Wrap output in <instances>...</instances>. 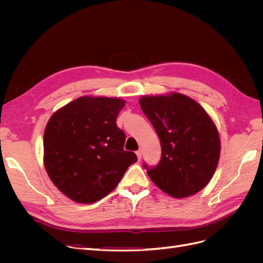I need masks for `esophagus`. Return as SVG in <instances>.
Instances as JSON below:
<instances>
[{
  "mask_svg": "<svg viewBox=\"0 0 263 263\" xmlns=\"http://www.w3.org/2000/svg\"><path fill=\"white\" fill-rule=\"evenodd\" d=\"M136 155H137V158H138V160H140V159H141V150H137L136 151Z\"/></svg>",
  "mask_w": 263,
  "mask_h": 263,
  "instance_id": "1",
  "label": "esophagus"
}]
</instances>
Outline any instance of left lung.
Returning <instances> with one entry per match:
<instances>
[{"mask_svg": "<svg viewBox=\"0 0 263 263\" xmlns=\"http://www.w3.org/2000/svg\"><path fill=\"white\" fill-rule=\"evenodd\" d=\"M155 127L161 159L147 173L168 195L183 198L200 192L212 180L220 155L217 127L208 112L184 94L171 92L139 99Z\"/></svg>", "mask_w": 263, "mask_h": 263, "instance_id": "obj_1", "label": "left lung"}]
</instances>
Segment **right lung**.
Returning <instances> with one entry per match:
<instances>
[{
	"instance_id": "add662e5",
	"label": "right lung",
	"mask_w": 263,
	"mask_h": 263,
	"mask_svg": "<svg viewBox=\"0 0 263 263\" xmlns=\"http://www.w3.org/2000/svg\"><path fill=\"white\" fill-rule=\"evenodd\" d=\"M119 98L81 97L51 115L44 133L48 177L70 200L91 204L109 194L137 156L125 151L116 125Z\"/></svg>"
}]
</instances>
